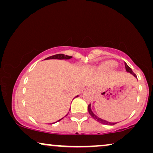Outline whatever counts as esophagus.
I'll return each instance as SVG.
<instances>
[{
	"mask_svg": "<svg viewBox=\"0 0 153 153\" xmlns=\"http://www.w3.org/2000/svg\"><path fill=\"white\" fill-rule=\"evenodd\" d=\"M91 89H93V88H91Z\"/></svg>",
	"mask_w": 153,
	"mask_h": 153,
	"instance_id": "esophagus-1",
	"label": "esophagus"
}]
</instances>
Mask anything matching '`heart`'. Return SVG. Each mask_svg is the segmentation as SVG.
I'll list each match as a JSON object with an SVG mask.
<instances>
[{"instance_id":"1","label":"heart","mask_w":153,"mask_h":153,"mask_svg":"<svg viewBox=\"0 0 153 153\" xmlns=\"http://www.w3.org/2000/svg\"><path fill=\"white\" fill-rule=\"evenodd\" d=\"M117 62L115 60H106L98 65L97 70L100 72H108L116 66Z\"/></svg>"}]
</instances>
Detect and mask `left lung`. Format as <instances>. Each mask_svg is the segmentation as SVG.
<instances>
[{"label":"left lung","instance_id":"1","mask_svg":"<svg viewBox=\"0 0 153 153\" xmlns=\"http://www.w3.org/2000/svg\"><path fill=\"white\" fill-rule=\"evenodd\" d=\"M125 69H126V71L128 73H130L131 74H132L135 77V78H137V75H136L133 72V71L131 69L129 68V67L127 65V64L126 62H125ZM88 113L89 114L91 115V116L93 117V118L95 119V120H97V122H99L100 123H102V124H104V125H114L115 124H116L117 123H111V122H108L107 120H104V119H102L101 118H100V117H98L97 116H96V115L94 114L93 112V111L91 109V104H89L88 106Z\"/></svg>","mask_w":153,"mask_h":153}]
</instances>
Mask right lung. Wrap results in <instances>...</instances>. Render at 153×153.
<instances>
[{
  "instance_id": "right-lung-1",
  "label": "right lung",
  "mask_w": 153,
  "mask_h": 153,
  "mask_svg": "<svg viewBox=\"0 0 153 153\" xmlns=\"http://www.w3.org/2000/svg\"><path fill=\"white\" fill-rule=\"evenodd\" d=\"M72 58V56H67V55H65V54H56V55H54V56H50V57H48L47 58H46L45 60H49V59H58V60H69V59H71V58ZM79 97V95H76V97ZM69 111H70V110ZM69 114V112L68 113V114H67V115L65 116H68V114ZM62 118H61V119H60L59 120H58V121H60V120H61Z\"/></svg>"
}]
</instances>
